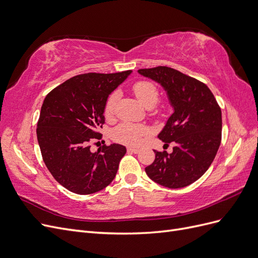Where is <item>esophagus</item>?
I'll return each mask as SVG.
<instances>
[{"mask_svg":"<svg viewBox=\"0 0 258 258\" xmlns=\"http://www.w3.org/2000/svg\"><path fill=\"white\" fill-rule=\"evenodd\" d=\"M127 152H130V153L137 154V153H139V150L135 149V148H127Z\"/></svg>","mask_w":258,"mask_h":258,"instance_id":"esophagus-1","label":"esophagus"}]
</instances>
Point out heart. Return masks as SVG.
<instances>
[{"instance_id": "obj_1", "label": "heart", "mask_w": 258, "mask_h": 258, "mask_svg": "<svg viewBox=\"0 0 258 258\" xmlns=\"http://www.w3.org/2000/svg\"><path fill=\"white\" fill-rule=\"evenodd\" d=\"M133 90L137 99L148 108L154 107L158 101V90L156 86L148 81H139L133 85ZM119 99L118 92H112L106 100L104 106V114L106 118H111L114 113L117 101ZM149 130L147 126L132 122H122L113 128L112 138L121 144L127 146H138L142 137L147 135Z\"/></svg>"}]
</instances>
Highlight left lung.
I'll return each instance as SVG.
<instances>
[{
    "instance_id": "left-lung-1",
    "label": "left lung",
    "mask_w": 258,
    "mask_h": 258,
    "mask_svg": "<svg viewBox=\"0 0 258 258\" xmlns=\"http://www.w3.org/2000/svg\"><path fill=\"white\" fill-rule=\"evenodd\" d=\"M138 73L158 83L167 93L173 113L157 137L174 142L172 153L155 152L148 176L168 188L195 183L212 165L221 144V109L207 86L169 67L140 69Z\"/></svg>"
}]
</instances>
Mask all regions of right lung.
Listing matches in <instances>:
<instances>
[{"label": "right lung", "mask_w": 258, "mask_h": 258, "mask_svg": "<svg viewBox=\"0 0 258 258\" xmlns=\"http://www.w3.org/2000/svg\"><path fill=\"white\" fill-rule=\"evenodd\" d=\"M132 70L86 73L66 81L46 95L37 123V139L46 168L69 191L90 195L107 187L117 174L126 148L112 144L91 152L102 138L104 106Z\"/></svg>", "instance_id": "add662e5"}]
</instances>
